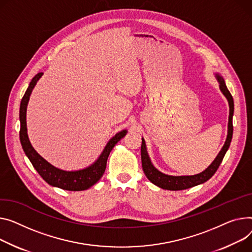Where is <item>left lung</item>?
I'll use <instances>...</instances> for the list:
<instances>
[{
  "label": "left lung",
  "mask_w": 252,
  "mask_h": 252,
  "mask_svg": "<svg viewBox=\"0 0 252 252\" xmlns=\"http://www.w3.org/2000/svg\"><path fill=\"white\" fill-rule=\"evenodd\" d=\"M218 81L220 83V89L223 92V94L226 96L229 102L230 107V113H229V124H228V136L225 142V145L223 146L220 153L218 154L216 159L213 161V163L208 167V168L203 171L202 173L191 175V176H171V175H166L158 171L155 167L152 165L150 161V158L148 156L147 150H146V144L144 139H142V146H141V158H142V167L144 173L146 174L147 178L154 183L155 186L164 189H169V190H181V189H187L192 187L197 186V184L204 183L207 180H209L215 172L219 168L220 164L223 161V158L229 149L232 136H233V113H234V101L231 93L229 92L225 81L220 76H217Z\"/></svg>",
  "instance_id": "8db88e82"
}]
</instances>
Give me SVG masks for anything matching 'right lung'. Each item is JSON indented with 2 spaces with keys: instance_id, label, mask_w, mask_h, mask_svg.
Returning <instances> with one entry per match:
<instances>
[{
  "instance_id": "add662e5",
  "label": "right lung",
  "mask_w": 252,
  "mask_h": 252,
  "mask_svg": "<svg viewBox=\"0 0 252 252\" xmlns=\"http://www.w3.org/2000/svg\"><path fill=\"white\" fill-rule=\"evenodd\" d=\"M41 76H42V73H38L37 75L33 77L20 103L19 136H20V142H21L23 151L25 152L26 156L28 157V159L30 160L33 167H34L35 170L38 172V174L48 184H50V186L57 187L65 190H71V191L87 189L92 186H94V184L102 177L106 168L107 158L111 152V150L113 149V147L117 142L126 136V130L125 129L120 131L119 133H116L112 139H110V141L107 143L102 154L100 155L98 160L85 169L78 170V171H63L56 168V167L53 165H50L36 152L34 149L32 148L27 136V127H26V108H27L28 100L32 92V89L34 88L36 82Z\"/></svg>"
}]
</instances>
